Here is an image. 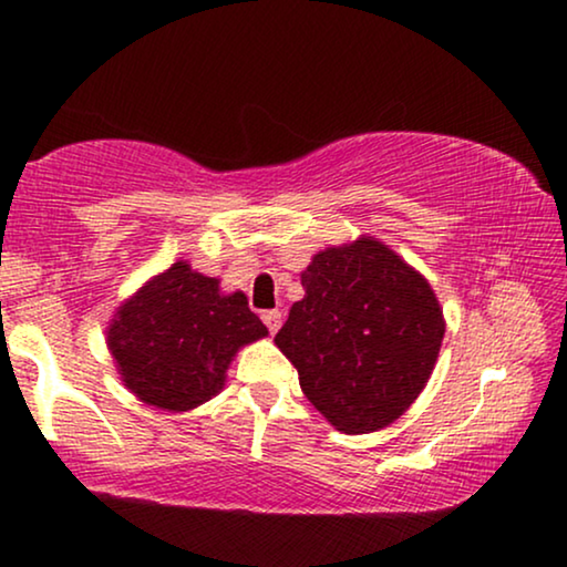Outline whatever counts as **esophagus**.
Masks as SVG:
<instances>
[{"instance_id": "34e87169", "label": "esophagus", "mask_w": 567, "mask_h": 567, "mask_svg": "<svg viewBox=\"0 0 567 567\" xmlns=\"http://www.w3.org/2000/svg\"><path fill=\"white\" fill-rule=\"evenodd\" d=\"M260 317H262V322H266L270 336H276L278 328H281V312H278V309H266Z\"/></svg>"}]
</instances>
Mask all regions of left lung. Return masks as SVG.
<instances>
[{"label":"left lung","instance_id":"8db88e82","mask_svg":"<svg viewBox=\"0 0 567 567\" xmlns=\"http://www.w3.org/2000/svg\"><path fill=\"white\" fill-rule=\"evenodd\" d=\"M276 346L307 400L343 433L384 429L436 367L444 315L429 281L371 237L315 255Z\"/></svg>","mask_w":567,"mask_h":567}]
</instances>
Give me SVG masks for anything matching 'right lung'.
I'll return each instance as SVG.
<instances>
[{
    "label": "right lung",
    "instance_id": "obj_1",
    "mask_svg": "<svg viewBox=\"0 0 567 567\" xmlns=\"http://www.w3.org/2000/svg\"><path fill=\"white\" fill-rule=\"evenodd\" d=\"M266 336L243 291L224 297L216 278L181 260L118 309L107 346L138 400L183 413L221 390L239 346Z\"/></svg>",
    "mask_w": 567,
    "mask_h": 567
}]
</instances>
